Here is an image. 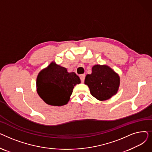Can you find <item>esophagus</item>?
Wrapping results in <instances>:
<instances>
[{
	"label": "esophagus",
	"mask_w": 152,
	"mask_h": 152,
	"mask_svg": "<svg viewBox=\"0 0 152 152\" xmlns=\"http://www.w3.org/2000/svg\"><path fill=\"white\" fill-rule=\"evenodd\" d=\"M85 77H86V75L84 74H83L80 76V78H81V80L82 83H84V79H85Z\"/></svg>",
	"instance_id": "1"
}]
</instances>
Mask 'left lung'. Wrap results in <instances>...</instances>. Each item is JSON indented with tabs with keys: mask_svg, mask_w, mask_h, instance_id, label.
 Segmentation results:
<instances>
[{
	"mask_svg": "<svg viewBox=\"0 0 152 152\" xmlns=\"http://www.w3.org/2000/svg\"><path fill=\"white\" fill-rule=\"evenodd\" d=\"M119 83V76L112 69L107 65H100L92 67V73L87 75L84 81L91 95L100 101L108 100L115 95Z\"/></svg>",
	"mask_w": 152,
	"mask_h": 152,
	"instance_id": "left-lung-1",
	"label": "left lung"
}]
</instances>
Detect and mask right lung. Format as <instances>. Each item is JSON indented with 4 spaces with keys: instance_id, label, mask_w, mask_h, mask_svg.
<instances>
[{
    "instance_id": "obj_1",
    "label": "right lung",
    "mask_w": 152,
    "mask_h": 152,
    "mask_svg": "<svg viewBox=\"0 0 152 152\" xmlns=\"http://www.w3.org/2000/svg\"><path fill=\"white\" fill-rule=\"evenodd\" d=\"M81 80L74 72L52 62L39 72L37 77V92L48 105L63 106L67 104L74 87Z\"/></svg>"
}]
</instances>
